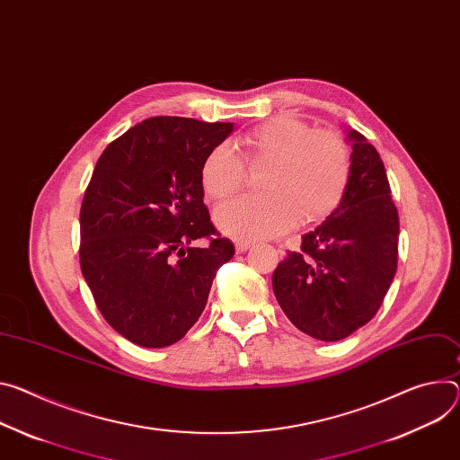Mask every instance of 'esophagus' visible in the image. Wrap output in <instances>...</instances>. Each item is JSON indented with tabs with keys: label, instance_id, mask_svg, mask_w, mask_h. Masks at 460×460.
Instances as JSON below:
<instances>
[{
	"label": "esophagus",
	"instance_id": "obj_1",
	"mask_svg": "<svg viewBox=\"0 0 460 460\" xmlns=\"http://www.w3.org/2000/svg\"><path fill=\"white\" fill-rule=\"evenodd\" d=\"M249 247H252V243H249V242H236V243H234V249H236L238 255H240V253H245Z\"/></svg>",
	"mask_w": 460,
	"mask_h": 460
}]
</instances>
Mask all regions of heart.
I'll return each instance as SVG.
<instances>
[{
  "mask_svg": "<svg viewBox=\"0 0 460 460\" xmlns=\"http://www.w3.org/2000/svg\"><path fill=\"white\" fill-rule=\"evenodd\" d=\"M247 164L268 163L261 178L266 194L238 198L218 207L217 227L236 240L279 236L301 220L317 224L328 218L345 198L350 159L345 141L332 132H314L294 115H277L242 139ZM245 180V164L231 145L207 152L199 166L205 196L222 201Z\"/></svg>",
  "mask_w": 460,
  "mask_h": 460,
  "instance_id": "1",
  "label": "heart"
}]
</instances>
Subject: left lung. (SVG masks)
Returning <instances> with one entry per match:
<instances>
[{
    "mask_svg": "<svg viewBox=\"0 0 460 460\" xmlns=\"http://www.w3.org/2000/svg\"><path fill=\"white\" fill-rule=\"evenodd\" d=\"M347 132L352 154L343 201L271 277L286 317L319 341L345 340L367 324L398 264L400 220L384 161L365 136Z\"/></svg>",
    "mask_w": 460,
    "mask_h": 460,
    "instance_id": "left-lung-1",
    "label": "left lung"
}]
</instances>
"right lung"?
<instances>
[{"label": "right lung", "mask_w": 460, "mask_h": 460, "mask_svg": "<svg viewBox=\"0 0 460 460\" xmlns=\"http://www.w3.org/2000/svg\"><path fill=\"white\" fill-rule=\"evenodd\" d=\"M231 132L233 122L152 117L95 164L80 207V270L110 326L139 347L180 341L234 255L199 183L203 157ZM203 237L207 246L193 245Z\"/></svg>", "instance_id": "right-lung-1"}]
</instances>
